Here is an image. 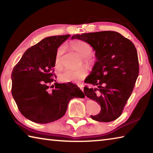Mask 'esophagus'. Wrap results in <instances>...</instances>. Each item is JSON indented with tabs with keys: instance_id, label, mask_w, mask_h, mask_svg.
<instances>
[{
	"instance_id": "esophagus-1",
	"label": "esophagus",
	"mask_w": 153,
	"mask_h": 153,
	"mask_svg": "<svg viewBox=\"0 0 153 153\" xmlns=\"http://www.w3.org/2000/svg\"><path fill=\"white\" fill-rule=\"evenodd\" d=\"M77 86L79 87V88L82 90H84V84H82V83H79V84H77Z\"/></svg>"
}]
</instances>
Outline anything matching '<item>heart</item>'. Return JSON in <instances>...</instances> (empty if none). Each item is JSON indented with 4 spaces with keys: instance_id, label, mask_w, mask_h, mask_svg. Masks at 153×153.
I'll use <instances>...</instances> for the list:
<instances>
[{
    "instance_id": "obj_1",
    "label": "heart",
    "mask_w": 153,
    "mask_h": 153,
    "mask_svg": "<svg viewBox=\"0 0 153 153\" xmlns=\"http://www.w3.org/2000/svg\"><path fill=\"white\" fill-rule=\"evenodd\" d=\"M71 46L76 51L79 55L82 56V61L84 63L88 66H93L96 63V59L92 54V46L86 41L82 40H74L71 41ZM64 53L63 46H61L56 51L55 67L57 70L61 69V57ZM88 74V70L87 67H82L81 68L76 71H67L64 73L60 74L59 79L63 82H78L84 79L87 77Z\"/></svg>"
}]
</instances>
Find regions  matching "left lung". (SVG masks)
Wrapping results in <instances>:
<instances>
[{"label": "left lung", "mask_w": 153, "mask_h": 153, "mask_svg": "<svg viewBox=\"0 0 153 153\" xmlns=\"http://www.w3.org/2000/svg\"><path fill=\"white\" fill-rule=\"evenodd\" d=\"M71 38L86 41L96 53L97 61L85 80L95 88L86 86L84 90L88 98L100 104L101 111L91 118L100 122L115 120L122 113L138 76L135 46L114 31L76 34Z\"/></svg>", "instance_id": "8db88e82"}]
</instances>
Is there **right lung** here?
<instances>
[{
	"label": "right lung",
	"mask_w": 153,
	"mask_h": 153,
	"mask_svg": "<svg viewBox=\"0 0 153 153\" xmlns=\"http://www.w3.org/2000/svg\"><path fill=\"white\" fill-rule=\"evenodd\" d=\"M70 35L44 38L25 52L11 74V93L20 113L38 123H48L65 114L69 100L84 98L77 85L59 84L54 73L58 47Z\"/></svg>",
	"instance_id": "right-lung-1"
}]
</instances>
